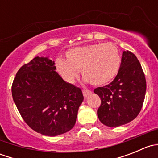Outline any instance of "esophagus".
I'll use <instances>...</instances> for the list:
<instances>
[{
  "mask_svg": "<svg viewBox=\"0 0 158 158\" xmlns=\"http://www.w3.org/2000/svg\"><path fill=\"white\" fill-rule=\"evenodd\" d=\"M82 93H83L84 97H87V96H89L91 93H92V92L89 90H87V89H83V90H82Z\"/></svg>",
  "mask_w": 158,
  "mask_h": 158,
  "instance_id": "esophagus-1",
  "label": "esophagus"
}]
</instances>
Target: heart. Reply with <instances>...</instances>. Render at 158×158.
Here are the masks:
<instances>
[{
	"label": "heart",
	"instance_id": "obj_1",
	"mask_svg": "<svg viewBox=\"0 0 158 158\" xmlns=\"http://www.w3.org/2000/svg\"><path fill=\"white\" fill-rule=\"evenodd\" d=\"M118 49L111 43H98L74 47L66 52V61L58 60L57 71L69 83L74 82L81 69L85 81L93 86H101L111 82L120 69Z\"/></svg>",
	"mask_w": 158,
	"mask_h": 158
}]
</instances>
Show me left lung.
Returning a JSON list of instances; mask_svg holds the SVG:
<instances>
[{
    "instance_id": "obj_1",
    "label": "left lung",
    "mask_w": 158,
    "mask_h": 158,
    "mask_svg": "<svg viewBox=\"0 0 158 158\" xmlns=\"http://www.w3.org/2000/svg\"><path fill=\"white\" fill-rule=\"evenodd\" d=\"M94 92L101 98L97 114L105 125L114 128L134 120L141 111L146 92L145 76L136 56L124 51L114 80Z\"/></svg>"
}]
</instances>
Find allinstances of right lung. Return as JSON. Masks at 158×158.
I'll return each mask as SVG.
<instances>
[{
	"label": "right lung",
	"instance_id": "1",
	"mask_svg": "<svg viewBox=\"0 0 158 158\" xmlns=\"http://www.w3.org/2000/svg\"><path fill=\"white\" fill-rule=\"evenodd\" d=\"M14 103L28 126L47 136L74 127L83 101L80 89L65 82L48 57H35L20 68L12 84Z\"/></svg>",
	"mask_w": 158,
	"mask_h": 158
}]
</instances>
